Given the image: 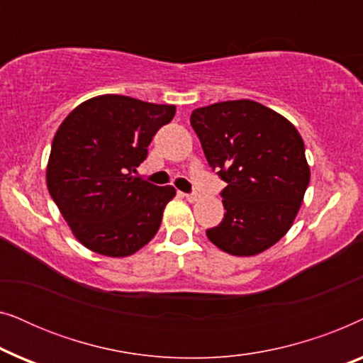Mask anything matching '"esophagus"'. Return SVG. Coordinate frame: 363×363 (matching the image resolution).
I'll return each instance as SVG.
<instances>
[{
  "instance_id": "obj_1",
  "label": "esophagus",
  "mask_w": 363,
  "mask_h": 363,
  "mask_svg": "<svg viewBox=\"0 0 363 363\" xmlns=\"http://www.w3.org/2000/svg\"><path fill=\"white\" fill-rule=\"evenodd\" d=\"M183 196H185L190 203H195V201L200 200V195H198V193H188V195H185V193H183Z\"/></svg>"
}]
</instances>
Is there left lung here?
Here are the masks:
<instances>
[{"label": "left lung", "instance_id": "1", "mask_svg": "<svg viewBox=\"0 0 363 363\" xmlns=\"http://www.w3.org/2000/svg\"><path fill=\"white\" fill-rule=\"evenodd\" d=\"M190 123L221 191L225 218L206 230L213 245L233 256H256L291 230L311 180L297 128L259 102H216L195 108Z\"/></svg>", "mask_w": 363, "mask_h": 363}]
</instances>
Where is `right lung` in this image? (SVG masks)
I'll list each match as a JSON object with an SVG mask.
<instances>
[{
	"label": "right lung",
	"mask_w": 363,
	"mask_h": 363,
	"mask_svg": "<svg viewBox=\"0 0 363 363\" xmlns=\"http://www.w3.org/2000/svg\"><path fill=\"white\" fill-rule=\"evenodd\" d=\"M175 111L168 104L104 94L79 104L59 125L46 168L48 190L87 250L125 257L157 235L177 191L133 173Z\"/></svg>",
	"instance_id": "add662e5"
}]
</instances>
